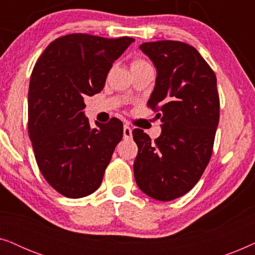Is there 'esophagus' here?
<instances>
[{"mask_svg": "<svg viewBox=\"0 0 255 255\" xmlns=\"http://www.w3.org/2000/svg\"><path fill=\"white\" fill-rule=\"evenodd\" d=\"M123 137L124 139H131L132 137V128L128 125H124L123 128Z\"/></svg>", "mask_w": 255, "mask_h": 255, "instance_id": "esophagus-1", "label": "esophagus"}]
</instances>
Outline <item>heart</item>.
<instances>
[{
  "instance_id": "heart-1",
  "label": "heart",
  "mask_w": 255,
  "mask_h": 255,
  "mask_svg": "<svg viewBox=\"0 0 255 255\" xmlns=\"http://www.w3.org/2000/svg\"><path fill=\"white\" fill-rule=\"evenodd\" d=\"M144 66H148V64L145 60H141V59H134V60L131 62V69L140 68V67H144Z\"/></svg>"
}]
</instances>
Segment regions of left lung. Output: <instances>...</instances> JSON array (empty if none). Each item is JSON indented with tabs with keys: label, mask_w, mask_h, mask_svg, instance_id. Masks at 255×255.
I'll list each match as a JSON object with an SVG mask.
<instances>
[{
	"label": "left lung",
	"mask_w": 255,
	"mask_h": 255,
	"mask_svg": "<svg viewBox=\"0 0 255 255\" xmlns=\"http://www.w3.org/2000/svg\"><path fill=\"white\" fill-rule=\"evenodd\" d=\"M139 48L156 68L148 107L158 111L161 134L152 141L140 128L132 131L134 179L147 196L172 201L193 189L210 161L219 121L217 79L196 48L182 41Z\"/></svg>",
	"instance_id": "obj_1"
}]
</instances>
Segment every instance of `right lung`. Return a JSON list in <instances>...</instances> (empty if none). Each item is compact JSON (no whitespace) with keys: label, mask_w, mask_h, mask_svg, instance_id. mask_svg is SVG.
I'll return each instance as SVG.
<instances>
[{"label":"right lung","mask_w":255,"mask_h":255,"mask_svg":"<svg viewBox=\"0 0 255 255\" xmlns=\"http://www.w3.org/2000/svg\"><path fill=\"white\" fill-rule=\"evenodd\" d=\"M72 33L45 48L29 86V135L41 174L69 198L93 194L102 182L123 123L113 118L92 128L85 116V97L103 89L115 60L133 43Z\"/></svg>","instance_id":"add662e5"}]
</instances>
